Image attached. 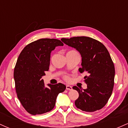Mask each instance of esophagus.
I'll list each match as a JSON object with an SVG mask.
<instances>
[{"label":"esophagus","mask_w":128,"mask_h":128,"mask_svg":"<svg viewBox=\"0 0 128 128\" xmlns=\"http://www.w3.org/2000/svg\"><path fill=\"white\" fill-rule=\"evenodd\" d=\"M66 90H72V87L71 86H68V85H67L66 86Z\"/></svg>","instance_id":"34e87169"}]
</instances>
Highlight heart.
Masks as SVG:
<instances>
[{
	"instance_id": "b5f03b06",
	"label": "heart",
	"mask_w": 128,
	"mask_h": 128,
	"mask_svg": "<svg viewBox=\"0 0 128 128\" xmlns=\"http://www.w3.org/2000/svg\"><path fill=\"white\" fill-rule=\"evenodd\" d=\"M75 53H78L75 50H70L68 51V52H67V54H75ZM64 79H65L66 80H68L69 79H70V78H69V77L68 76H66L65 75L64 76Z\"/></svg>"
}]
</instances>
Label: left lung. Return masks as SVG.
<instances>
[{"label":"left lung","instance_id":"left-lung-1","mask_svg":"<svg viewBox=\"0 0 128 128\" xmlns=\"http://www.w3.org/2000/svg\"><path fill=\"white\" fill-rule=\"evenodd\" d=\"M62 42L78 50L82 56L80 73L84 77L87 88L73 86L79 93L76 106L86 112L102 109L111 96L114 85L115 68L109 52L102 42L88 36L62 38Z\"/></svg>","mask_w":128,"mask_h":128}]
</instances>
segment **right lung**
Here are the masks:
<instances>
[{"label": "right lung", "instance_id": "obj_1", "mask_svg": "<svg viewBox=\"0 0 128 128\" xmlns=\"http://www.w3.org/2000/svg\"><path fill=\"white\" fill-rule=\"evenodd\" d=\"M63 45L59 40L39 39L26 46L19 55L14 71L16 93L22 106L32 115L52 110L58 94L66 90L61 83L45 87L42 79L49 70L51 52Z\"/></svg>", "mask_w": 128, "mask_h": 128}]
</instances>
